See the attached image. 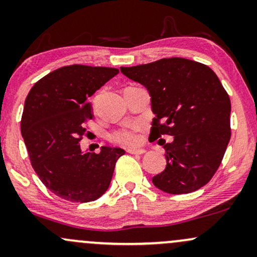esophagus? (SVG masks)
Returning a JSON list of instances; mask_svg holds the SVG:
<instances>
[{"label":"esophagus","instance_id":"1","mask_svg":"<svg viewBox=\"0 0 257 257\" xmlns=\"http://www.w3.org/2000/svg\"><path fill=\"white\" fill-rule=\"evenodd\" d=\"M128 154H132V155H143L146 153L144 149H127Z\"/></svg>","mask_w":257,"mask_h":257}]
</instances>
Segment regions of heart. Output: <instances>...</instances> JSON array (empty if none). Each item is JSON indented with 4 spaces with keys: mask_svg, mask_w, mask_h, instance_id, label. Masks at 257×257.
<instances>
[{
    "mask_svg": "<svg viewBox=\"0 0 257 257\" xmlns=\"http://www.w3.org/2000/svg\"><path fill=\"white\" fill-rule=\"evenodd\" d=\"M141 125L138 122H134L126 127L114 131L110 135L111 142L117 146L134 148L141 143Z\"/></svg>",
    "mask_w": 257,
    "mask_h": 257,
    "instance_id": "heart-1",
    "label": "heart"
}]
</instances>
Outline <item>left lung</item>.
I'll return each instance as SVG.
<instances>
[{
	"label": "left lung",
	"mask_w": 257,
	"mask_h": 257,
	"mask_svg": "<svg viewBox=\"0 0 257 257\" xmlns=\"http://www.w3.org/2000/svg\"><path fill=\"white\" fill-rule=\"evenodd\" d=\"M122 74L144 85L155 114L150 137L164 142L167 166L153 178L172 195L201 189L218 171L231 138V101L218 75L201 62L183 57L121 67ZM162 144V143H161Z\"/></svg>",
	"instance_id": "left-lung-1"
}]
</instances>
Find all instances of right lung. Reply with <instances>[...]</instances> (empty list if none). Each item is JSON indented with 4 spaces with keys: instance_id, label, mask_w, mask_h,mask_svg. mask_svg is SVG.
Listing matches in <instances>:
<instances>
[{
    "instance_id": "obj_1",
    "label": "right lung",
    "mask_w": 257,
    "mask_h": 257,
    "mask_svg": "<svg viewBox=\"0 0 257 257\" xmlns=\"http://www.w3.org/2000/svg\"><path fill=\"white\" fill-rule=\"evenodd\" d=\"M119 73L117 68L72 65L39 79L25 99L21 135L41 182L69 202L97 200L109 188L120 148L81 153L84 123L92 119L89 97Z\"/></svg>"
}]
</instances>
